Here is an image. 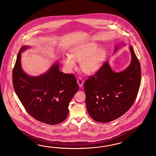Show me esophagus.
Listing matches in <instances>:
<instances>
[{
  "label": "esophagus",
  "mask_w": 156,
  "mask_h": 156,
  "mask_svg": "<svg viewBox=\"0 0 156 156\" xmlns=\"http://www.w3.org/2000/svg\"><path fill=\"white\" fill-rule=\"evenodd\" d=\"M77 82L78 83L80 87H81L83 86V80L81 78H80V77L78 78L77 80Z\"/></svg>",
  "instance_id": "34e87169"
}]
</instances>
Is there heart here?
Segmentation results:
<instances>
[{
  "label": "heart",
  "instance_id": "obj_1",
  "mask_svg": "<svg viewBox=\"0 0 156 156\" xmlns=\"http://www.w3.org/2000/svg\"><path fill=\"white\" fill-rule=\"evenodd\" d=\"M98 45L93 42H88L74 47L71 51L70 56L64 57L63 66L68 71L76 68L75 61L80 62V68L85 73H95L102 65L106 56V50L98 49Z\"/></svg>",
  "mask_w": 156,
  "mask_h": 156
}]
</instances>
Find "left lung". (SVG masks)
Masks as SVG:
<instances>
[{
	"instance_id": "left-lung-1",
	"label": "left lung",
	"mask_w": 156,
	"mask_h": 156,
	"mask_svg": "<svg viewBox=\"0 0 156 156\" xmlns=\"http://www.w3.org/2000/svg\"><path fill=\"white\" fill-rule=\"evenodd\" d=\"M129 48L132 61L126 70L114 73L106 61L84 83L86 108L90 116L98 122L108 123L122 116L137 96L141 69L133 47Z\"/></svg>"
}]
</instances>
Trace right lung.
<instances>
[{
    "mask_svg": "<svg viewBox=\"0 0 156 156\" xmlns=\"http://www.w3.org/2000/svg\"><path fill=\"white\" fill-rule=\"evenodd\" d=\"M28 48L21 47L14 66L15 92L27 113L35 119L49 125L61 123L68 115L70 101L79 90L76 79L73 73L59 71L58 63L39 76L27 75L22 69L20 58Z\"/></svg>",
    "mask_w": 156,
    "mask_h": 156,
    "instance_id": "1",
    "label": "right lung"
}]
</instances>
